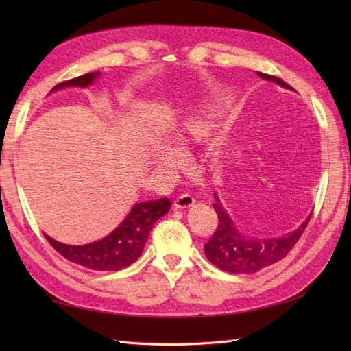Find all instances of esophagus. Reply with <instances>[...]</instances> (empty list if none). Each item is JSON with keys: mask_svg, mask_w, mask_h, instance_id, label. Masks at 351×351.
I'll use <instances>...</instances> for the list:
<instances>
[{"mask_svg": "<svg viewBox=\"0 0 351 351\" xmlns=\"http://www.w3.org/2000/svg\"><path fill=\"white\" fill-rule=\"evenodd\" d=\"M195 204V197L190 193H182L181 196H178L175 200V206L176 208H189Z\"/></svg>", "mask_w": 351, "mask_h": 351, "instance_id": "34e87169", "label": "esophagus"}]
</instances>
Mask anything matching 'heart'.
<instances>
[{"label":"heart","instance_id":"obj_1","mask_svg":"<svg viewBox=\"0 0 351 351\" xmlns=\"http://www.w3.org/2000/svg\"><path fill=\"white\" fill-rule=\"evenodd\" d=\"M211 131L213 125L210 121V114L204 110H199L189 114L178 125V128L173 132V143L180 149H184L200 143V141H205L211 136ZM158 160L162 166H176L181 161V156L175 149L166 147L160 152Z\"/></svg>","mask_w":351,"mask_h":351}]
</instances>
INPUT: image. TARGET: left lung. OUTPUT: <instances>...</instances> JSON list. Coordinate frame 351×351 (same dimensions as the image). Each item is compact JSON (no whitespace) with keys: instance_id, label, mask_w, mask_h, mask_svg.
<instances>
[{"instance_id":"obj_1","label":"left lung","mask_w":351,"mask_h":351,"mask_svg":"<svg viewBox=\"0 0 351 351\" xmlns=\"http://www.w3.org/2000/svg\"><path fill=\"white\" fill-rule=\"evenodd\" d=\"M259 77L268 81H274V83L285 88H293L285 81L274 75L259 72ZM215 199H217V196H215ZM213 206L215 213H217L219 223L210 241L205 244V255L220 270L235 274L256 273L268 265L279 263L280 259L285 258L293 250L295 243L300 240L312 215L311 214L303 221V225L299 229H295L294 232L278 238L256 240V238L244 237L238 232L234 223L230 221L229 215L221 208L219 199L217 204H213Z\"/></svg>"}]
</instances>
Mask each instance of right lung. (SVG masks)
I'll list each match as a JSON object with an SVG mask.
<instances>
[{
  "label": "right lung",
  "instance_id": "obj_1",
  "mask_svg": "<svg viewBox=\"0 0 351 351\" xmlns=\"http://www.w3.org/2000/svg\"><path fill=\"white\" fill-rule=\"evenodd\" d=\"M99 75V72H90L86 75L63 81L51 92L68 86L86 87L92 84L95 78ZM169 208L170 200L167 197L134 205L128 217L121 223V226L102 240L86 245L62 244L52 240L48 235H45V238L52 247L71 263L90 268V270L117 271L131 265L141 255L154 223L162 217L169 211Z\"/></svg>",
  "mask_w": 351,
  "mask_h": 351
}]
</instances>
